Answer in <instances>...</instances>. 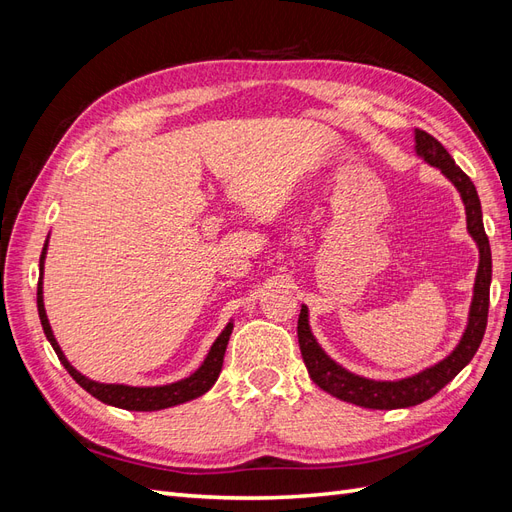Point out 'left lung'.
Masks as SVG:
<instances>
[{
    "label": "left lung",
    "mask_w": 512,
    "mask_h": 512,
    "mask_svg": "<svg viewBox=\"0 0 512 512\" xmlns=\"http://www.w3.org/2000/svg\"><path fill=\"white\" fill-rule=\"evenodd\" d=\"M414 151L418 158H423L429 166L440 168L442 175L451 181L466 207V222L470 237L478 245V271L474 280V294L470 303V314L466 331H463L455 350L442 359L440 363L431 365L414 376L401 380H371L356 376L346 367L335 363L331 356L320 348L316 337L309 327V309L301 305L297 335L303 354V363L307 374L322 391L329 395L348 401V404L371 408V410H395V408H410L423 404L429 397L436 395L440 389L451 382L459 371L466 367L472 356L476 354L483 335L487 329V314H489V286H491V247L485 235L483 226V211H480V200L476 194L474 183L463 170L455 164L442 143L423 130H414Z\"/></svg>",
    "instance_id": "8db88e82"
}]
</instances>
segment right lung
Returning a JSON list of instances; mask_svg holds the SVG:
<instances>
[{
    "mask_svg": "<svg viewBox=\"0 0 512 512\" xmlns=\"http://www.w3.org/2000/svg\"><path fill=\"white\" fill-rule=\"evenodd\" d=\"M46 247H49V237L44 241L42 254H40V277H38V316L42 322V329L46 339H49L57 359L61 361V365L66 367L68 374L79 382L83 389L94 395L96 399H100L102 404L106 406H115V408H123V410H136V412H153V410H164V408H173L179 404H185V401H192L200 395H205L211 386L215 384V380L220 378L222 371V363H224V352L228 346V339L232 333V320L226 324L224 331L215 339L211 350L207 352L205 361L200 363V367L190 374L188 378L170 382V384H162V386H128V384H106V382H96L87 376H83L79 369H74L72 363L66 359L64 350L59 348L57 339L53 335V329L49 324V318H46V309H44V294H42V280H44V258H46Z\"/></svg>",
    "mask_w": 512,
    "mask_h": 512,
    "instance_id": "1",
    "label": "right lung"
}]
</instances>
